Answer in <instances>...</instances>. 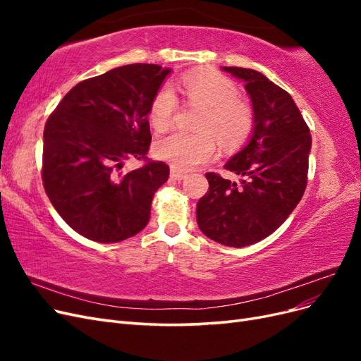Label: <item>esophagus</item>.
Returning <instances> with one entry per match:
<instances>
[{
	"mask_svg": "<svg viewBox=\"0 0 361 361\" xmlns=\"http://www.w3.org/2000/svg\"><path fill=\"white\" fill-rule=\"evenodd\" d=\"M187 176H188L187 173H183V171L174 169V167H171V170H170V178L174 179V180H183Z\"/></svg>",
	"mask_w": 361,
	"mask_h": 361,
	"instance_id": "obj_1",
	"label": "esophagus"
}]
</instances>
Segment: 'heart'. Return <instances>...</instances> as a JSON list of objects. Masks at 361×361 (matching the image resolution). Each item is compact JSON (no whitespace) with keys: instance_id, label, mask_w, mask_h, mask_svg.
Returning a JSON list of instances; mask_svg holds the SVG:
<instances>
[{"instance_id":"heart-1","label":"heart","mask_w":361,"mask_h":361,"mask_svg":"<svg viewBox=\"0 0 361 361\" xmlns=\"http://www.w3.org/2000/svg\"><path fill=\"white\" fill-rule=\"evenodd\" d=\"M185 99L202 106L195 128L199 133H173L155 141L154 154L178 170H192L212 159L216 140L226 147H238L250 137L255 126L251 105L238 97V85L216 72L188 75L180 80ZM178 108L173 89L164 85L155 93L149 108V123L157 133L169 129Z\"/></svg>"}]
</instances>
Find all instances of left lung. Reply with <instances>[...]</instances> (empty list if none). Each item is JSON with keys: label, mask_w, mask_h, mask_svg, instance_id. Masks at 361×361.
I'll use <instances>...</instances> for the list:
<instances>
[{"label": "left lung", "mask_w": 361, "mask_h": 361, "mask_svg": "<svg viewBox=\"0 0 361 361\" xmlns=\"http://www.w3.org/2000/svg\"><path fill=\"white\" fill-rule=\"evenodd\" d=\"M245 82L255 126L244 149L224 169L244 176L241 185L206 173L207 191L197 203V224L212 241L245 247L269 236L286 221L307 185L310 129L292 96L265 75L221 68Z\"/></svg>", "instance_id": "left-lung-1"}]
</instances>
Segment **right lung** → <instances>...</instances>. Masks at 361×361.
Masks as SVG:
<instances>
[{"mask_svg": "<svg viewBox=\"0 0 361 361\" xmlns=\"http://www.w3.org/2000/svg\"><path fill=\"white\" fill-rule=\"evenodd\" d=\"M171 69L135 63L76 84L43 130L42 179L75 232L113 244L147 226L152 199L167 182L162 161L120 173L129 158L147 159L149 108Z\"/></svg>", "mask_w": 361, "mask_h": 361, "instance_id": "1", "label": "right lung"}]
</instances>
